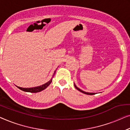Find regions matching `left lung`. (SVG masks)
Wrapping results in <instances>:
<instances>
[{
  "label": "left lung",
  "mask_w": 130,
  "mask_h": 130,
  "mask_svg": "<svg viewBox=\"0 0 130 130\" xmlns=\"http://www.w3.org/2000/svg\"><path fill=\"white\" fill-rule=\"evenodd\" d=\"M74 86H75V87L76 88V89H78V91H79L80 92H83V93H84V94H87V95H94V94H95V93H89V92H84V91H82V90H81V89H80L79 88H78L76 87V86L74 84Z\"/></svg>",
  "instance_id": "8db88e82"
}]
</instances>
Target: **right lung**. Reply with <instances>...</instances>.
I'll return each instance as SVG.
<instances>
[{
    "instance_id": "right-lung-1",
    "label": "right lung",
    "mask_w": 130,
    "mask_h": 130,
    "mask_svg": "<svg viewBox=\"0 0 130 130\" xmlns=\"http://www.w3.org/2000/svg\"><path fill=\"white\" fill-rule=\"evenodd\" d=\"M54 75H55V73H54ZM52 81V79H51L50 81L47 82V83H46V84H43V85H42L39 86V87H34V88H21V87H17L19 89H21V90L25 91V92H31V93H36L38 92H41V91L44 90L45 89H46V88L48 87L49 85H50L51 82Z\"/></svg>"
}]
</instances>
